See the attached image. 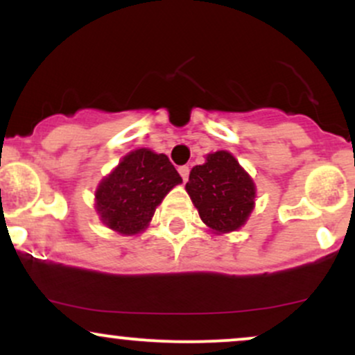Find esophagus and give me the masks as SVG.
Masks as SVG:
<instances>
[{
    "label": "esophagus",
    "mask_w": 355,
    "mask_h": 355,
    "mask_svg": "<svg viewBox=\"0 0 355 355\" xmlns=\"http://www.w3.org/2000/svg\"><path fill=\"white\" fill-rule=\"evenodd\" d=\"M178 172H180V175H182V178L183 180H189V173H190V168L187 165H183V166H180V168H178Z\"/></svg>",
    "instance_id": "esophagus-1"
}]
</instances>
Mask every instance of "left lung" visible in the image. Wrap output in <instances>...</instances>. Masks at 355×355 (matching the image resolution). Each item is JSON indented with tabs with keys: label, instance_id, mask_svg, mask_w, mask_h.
<instances>
[{
	"label": "left lung",
	"instance_id": "obj_1",
	"mask_svg": "<svg viewBox=\"0 0 355 355\" xmlns=\"http://www.w3.org/2000/svg\"><path fill=\"white\" fill-rule=\"evenodd\" d=\"M185 190L202 222L217 235L245 225L255 207V183L227 150L209 153L205 164L193 166Z\"/></svg>",
	"mask_w": 355,
	"mask_h": 355
}]
</instances>
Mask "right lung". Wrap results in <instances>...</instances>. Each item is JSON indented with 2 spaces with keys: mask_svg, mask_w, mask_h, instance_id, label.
<instances>
[{
  "mask_svg": "<svg viewBox=\"0 0 355 355\" xmlns=\"http://www.w3.org/2000/svg\"><path fill=\"white\" fill-rule=\"evenodd\" d=\"M180 183L182 177L166 155L137 148L98 183L96 214L108 229L125 237L141 234L166 193Z\"/></svg>",
  "mask_w": 355,
  "mask_h": 355,
  "instance_id": "obj_1",
  "label": "right lung"
}]
</instances>
